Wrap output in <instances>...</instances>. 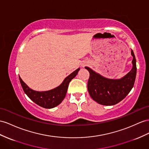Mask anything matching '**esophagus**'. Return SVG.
<instances>
[{"label":"esophagus","mask_w":149,"mask_h":149,"mask_svg":"<svg viewBox=\"0 0 149 149\" xmlns=\"http://www.w3.org/2000/svg\"><path fill=\"white\" fill-rule=\"evenodd\" d=\"M84 66H85L84 64H82V67H84Z\"/></svg>","instance_id":"obj_1"}]
</instances>
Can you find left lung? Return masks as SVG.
<instances>
[{
	"label": "left lung",
	"mask_w": 149,
	"mask_h": 149,
	"mask_svg": "<svg viewBox=\"0 0 149 149\" xmlns=\"http://www.w3.org/2000/svg\"><path fill=\"white\" fill-rule=\"evenodd\" d=\"M131 54L133 56L132 70L120 79L105 78L89 67H85L90 74L87 89L93 100L102 105H114L123 100L130 92L136 74V58L132 49Z\"/></svg>",
	"instance_id": "8db88e82"
}]
</instances>
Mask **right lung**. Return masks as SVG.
I'll list each match as a JSON object with an SVG mask.
<instances>
[{
	"label": "right lung",
	"instance_id": "obj_1",
	"mask_svg": "<svg viewBox=\"0 0 149 149\" xmlns=\"http://www.w3.org/2000/svg\"><path fill=\"white\" fill-rule=\"evenodd\" d=\"M80 68H77L64 79L63 82L56 88L47 91H34L26 84L19 77L21 86L26 94L38 105L44 108H53L60 104L65 97L68 86L72 79L77 75Z\"/></svg>",
	"mask_w": 149,
	"mask_h": 149
}]
</instances>
